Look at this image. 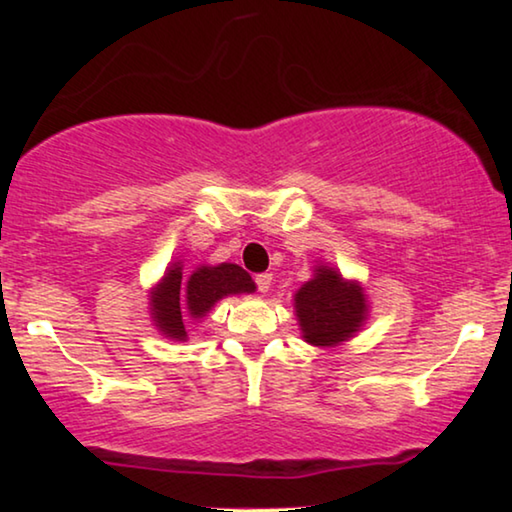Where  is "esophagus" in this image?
<instances>
[{
  "label": "esophagus",
  "mask_w": 512,
  "mask_h": 512,
  "mask_svg": "<svg viewBox=\"0 0 512 512\" xmlns=\"http://www.w3.org/2000/svg\"><path fill=\"white\" fill-rule=\"evenodd\" d=\"M254 282L258 286V291L265 293V291L270 289V284H272V275H270V272H261V275L254 277Z\"/></svg>",
  "instance_id": "34e87169"
}]
</instances>
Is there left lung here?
Returning a JSON list of instances; mask_svg holds the SVG:
<instances>
[{
  "mask_svg": "<svg viewBox=\"0 0 512 512\" xmlns=\"http://www.w3.org/2000/svg\"><path fill=\"white\" fill-rule=\"evenodd\" d=\"M296 314L310 345L331 347L359 331L366 319V300L359 286L321 265L314 279L296 293Z\"/></svg>",
  "mask_w": 512,
  "mask_h": 512,
  "instance_id": "8db88e82",
  "label": "left lung"
}]
</instances>
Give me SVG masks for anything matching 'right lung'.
Masks as SVG:
<instances>
[{
    "label": "right lung",
    "mask_w": 512,
    "mask_h": 512,
    "mask_svg": "<svg viewBox=\"0 0 512 512\" xmlns=\"http://www.w3.org/2000/svg\"><path fill=\"white\" fill-rule=\"evenodd\" d=\"M254 289L249 272L235 263H221L216 268L202 265L188 277V282L181 277V268L174 265L153 293V321L165 335L184 340L186 317H205L216 300L228 293H251Z\"/></svg>",
    "instance_id": "obj_1"
}]
</instances>
